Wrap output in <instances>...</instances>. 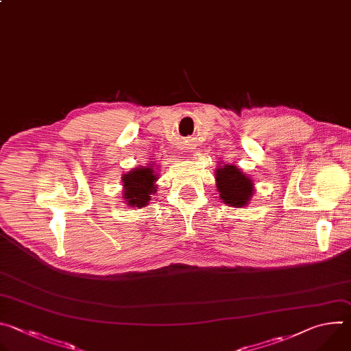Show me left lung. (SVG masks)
I'll return each mask as SVG.
<instances>
[{
  "label": "left lung",
  "mask_w": 351,
  "mask_h": 351,
  "mask_svg": "<svg viewBox=\"0 0 351 351\" xmlns=\"http://www.w3.org/2000/svg\"><path fill=\"white\" fill-rule=\"evenodd\" d=\"M215 175L217 190L225 204L240 208L250 203V198L254 194V183L237 167L229 164L221 165L215 171Z\"/></svg>",
  "instance_id": "8db88e82"
}]
</instances>
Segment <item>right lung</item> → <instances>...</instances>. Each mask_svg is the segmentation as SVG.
I'll return each instance as SVG.
<instances>
[{"mask_svg": "<svg viewBox=\"0 0 351 351\" xmlns=\"http://www.w3.org/2000/svg\"><path fill=\"white\" fill-rule=\"evenodd\" d=\"M152 165L134 168L123 175V198L129 207L141 208L148 206L152 194L156 193L157 175Z\"/></svg>", "mask_w": 351, "mask_h": 351, "instance_id": "add662e5", "label": "right lung"}]
</instances>
